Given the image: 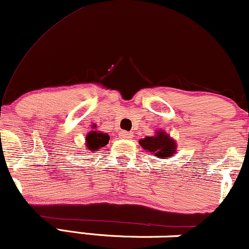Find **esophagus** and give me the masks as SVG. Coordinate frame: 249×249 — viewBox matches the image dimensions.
<instances>
[{
    "label": "esophagus",
    "instance_id": "esophagus-1",
    "mask_svg": "<svg viewBox=\"0 0 249 249\" xmlns=\"http://www.w3.org/2000/svg\"><path fill=\"white\" fill-rule=\"evenodd\" d=\"M119 136H121L122 138H124V139H131V138H132V133L127 132V131H122V132L119 133Z\"/></svg>",
    "mask_w": 249,
    "mask_h": 249
}]
</instances>
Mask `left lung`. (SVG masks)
Returning a JSON list of instances; mask_svg holds the SVG:
<instances>
[{
    "instance_id": "left-lung-1",
    "label": "left lung",
    "mask_w": 249,
    "mask_h": 249,
    "mask_svg": "<svg viewBox=\"0 0 249 249\" xmlns=\"http://www.w3.org/2000/svg\"><path fill=\"white\" fill-rule=\"evenodd\" d=\"M139 144L144 150L156 154L157 158H171L176 151V142L162 131H158L157 136L142 139Z\"/></svg>"
}]
</instances>
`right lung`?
<instances>
[{
  "instance_id": "right-lung-1",
  "label": "right lung",
  "mask_w": 249,
  "mask_h": 249,
  "mask_svg": "<svg viewBox=\"0 0 249 249\" xmlns=\"http://www.w3.org/2000/svg\"><path fill=\"white\" fill-rule=\"evenodd\" d=\"M110 141V137L107 133H101L92 131L87 136V146L90 151H95L97 148L104 147Z\"/></svg>"
}]
</instances>
